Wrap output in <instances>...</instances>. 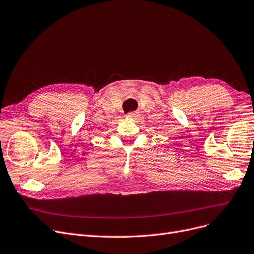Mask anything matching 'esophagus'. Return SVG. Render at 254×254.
Returning a JSON list of instances; mask_svg holds the SVG:
<instances>
[{"label": "esophagus", "mask_w": 254, "mask_h": 254, "mask_svg": "<svg viewBox=\"0 0 254 254\" xmlns=\"http://www.w3.org/2000/svg\"><path fill=\"white\" fill-rule=\"evenodd\" d=\"M139 116L140 115L138 112H130V113H128V114H127V117L130 118V119H138Z\"/></svg>", "instance_id": "1"}]
</instances>
